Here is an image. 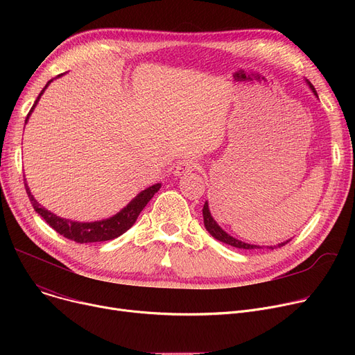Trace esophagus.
<instances>
[{
  "mask_svg": "<svg viewBox=\"0 0 355 355\" xmlns=\"http://www.w3.org/2000/svg\"><path fill=\"white\" fill-rule=\"evenodd\" d=\"M197 166H198V164L196 161H190V159L189 161H181V162L177 164L174 173H175V175H185V174H189V173L197 170Z\"/></svg>",
  "mask_w": 355,
  "mask_h": 355,
  "instance_id": "obj_1",
  "label": "esophagus"
}]
</instances>
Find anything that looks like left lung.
<instances>
[{
    "instance_id": "1",
    "label": "left lung",
    "mask_w": 355,
    "mask_h": 355,
    "mask_svg": "<svg viewBox=\"0 0 355 355\" xmlns=\"http://www.w3.org/2000/svg\"><path fill=\"white\" fill-rule=\"evenodd\" d=\"M308 85H309V87L312 89V92H313V95L318 98V95H316V90H315V87L308 82ZM202 218H204V226H206V229H207V232L214 237V239H217V240H220V241H223V243H226V245H230V246H233V248H237V249H263L262 246H257V245H249V243H245V241H241V240H237V239H234V237H232L230 234H227L225 230H223L217 223H216V220L211 217V213H210V210H209V202L206 201V204H204V207H202ZM288 241H291V239L289 240H286V241H284V243H279L277 246H268V249H275V248H282V246H285Z\"/></svg>"
}]
</instances>
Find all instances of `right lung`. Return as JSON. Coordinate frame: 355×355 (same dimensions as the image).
I'll use <instances>...</instances> for the list:
<instances>
[{
  "label": "right lung",
  "instance_id": "1",
  "mask_svg": "<svg viewBox=\"0 0 355 355\" xmlns=\"http://www.w3.org/2000/svg\"><path fill=\"white\" fill-rule=\"evenodd\" d=\"M59 76H62V74H59ZM53 80H49L47 85L44 86V89L40 92V95L37 96L33 107L30 109L28 115L26 118V122L28 121L34 106L42 98L43 92L47 89V86ZM24 185H26L27 196H28V198L33 204L35 213H39L46 220L47 225L50 227H53L59 234L64 236L66 239L76 241V243H93V241H106V240H112V239L119 237L121 234H123L126 230H129L130 227L134 226V223L137 221L139 213L144 210V207L146 206L148 201L151 200L154 197V194L161 189L159 182L151 185V187L145 189L132 201H130L126 207H123L119 213H116L115 216H112L106 220L92 221V223H80V221L62 218L59 216L53 214L51 211L46 210L44 207H42L40 204L37 202V200L33 197L27 182H24Z\"/></svg>",
  "mask_w": 355,
  "mask_h": 355
}]
</instances>
